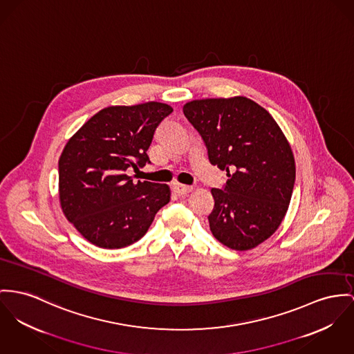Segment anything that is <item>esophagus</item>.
<instances>
[{"label":"esophagus","instance_id":"obj_1","mask_svg":"<svg viewBox=\"0 0 354 354\" xmlns=\"http://www.w3.org/2000/svg\"><path fill=\"white\" fill-rule=\"evenodd\" d=\"M172 191L178 195H186L192 191L191 186H185V185H179V183H174L172 185Z\"/></svg>","mask_w":354,"mask_h":354}]
</instances>
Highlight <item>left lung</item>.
I'll return each mask as SVG.
<instances>
[{
  "label": "left lung",
  "instance_id": "1",
  "mask_svg": "<svg viewBox=\"0 0 354 354\" xmlns=\"http://www.w3.org/2000/svg\"><path fill=\"white\" fill-rule=\"evenodd\" d=\"M183 113L209 160L229 176L209 223L221 244L248 250L270 239L287 213L295 185L291 147L272 115L245 97L187 102Z\"/></svg>",
  "mask_w": 354,
  "mask_h": 354
}]
</instances>
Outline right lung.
Returning a JSON list of instances; mask_svg holds the SVG:
<instances>
[{"mask_svg": "<svg viewBox=\"0 0 354 354\" xmlns=\"http://www.w3.org/2000/svg\"><path fill=\"white\" fill-rule=\"evenodd\" d=\"M172 108L160 102L109 106L68 140L59 159L66 218L93 245L118 249L138 241L169 202V187L133 182L127 169L151 163L147 151Z\"/></svg>", "mask_w": 354, "mask_h": 354, "instance_id": "right-lung-1", "label": "right lung"}]
</instances>
